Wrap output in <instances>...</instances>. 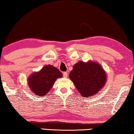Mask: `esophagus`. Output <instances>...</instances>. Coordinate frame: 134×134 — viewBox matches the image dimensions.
I'll use <instances>...</instances> for the list:
<instances>
[{
	"instance_id": "1",
	"label": "esophagus",
	"mask_w": 134,
	"mask_h": 134,
	"mask_svg": "<svg viewBox=\"0 0 134 134\" xmlns=\"http://www.w3.org/2000/svg\"><path fill=\"white\" fill-rule=\"evenodd\" d=\"M68 72H64L63 73V76L64 78H66V77H68Z\"/></svg>"
}]
</instances>
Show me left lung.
<instances>
[{
    "instance_id": "8db88e82",
    "label": "left lung",
    "mask_w": 134,
    "mask_h": 134,
    "mask_svg": "<svg viewBox=\"0 0 134 134\" xmlns=\"http://www.w3.org/2000/svg\"><path fill=\"white\" fill-rule=\"evenodd\" d=\"M69 78L81 96L90 97L94 96L105 85L106 75L97 63L80 61L74 65Z\"/></svg>"
}]
</instances>
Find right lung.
<instances>
[{"mask_svg":"<svg viewBox=\"0 0 134 134\" xmlns=\"http://www.w3.org/2000/svg\"><path fill=\"white\" fill-rule=\"evenodd\" d=\"M62 76V74L57 68L52 65H47L29 77L28 85L31 90L37 96H44L53 87L56 79Z\"/></svg>","mask_w":134,"mask_h":134,"instance_id":"add662e5","label":"right lung"}]
</instances>
